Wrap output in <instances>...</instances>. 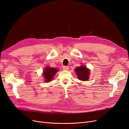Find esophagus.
<instances>
[{
  "instance_id": "34e87169",
  "label": "esophagus",
  "mask_w": 129,
  "mask_h": 129,
  "mask_svg": "<svg viewBox=\"0 0 129 129\" xmlns=\"http://www.w3.org/2000/svg\"><path fill=\"white\" fill-rule=\"evenodd\" d=\"M63 69L64 70H68L69 69V67L68 66H64L63 67Z\"/></svg>"
}]
</instances>
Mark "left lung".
<instances>
[{"mask_svg":"<svg viewBox=\"0 0 129 129\" xmlns=\"http://www.w3.org/2000/svg\"><path fill=\"white\" fill-rule=\"evenodd\" d=\"M75 71L80 80L87 81L89 78L90 70L85 66H81L75 69Z\"/></svg>","mask_w":129,"mask_h":129,"instance_id":"8db88e82","label":"left lung"}]
</instances>
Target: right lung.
Masks as SVG:
<instances>
[{"instance_id":"1","label":"right lung","mask_w":129,"mask_h":129,"mask_svg":"<svg viewBox=\"0 0 129 129\" xmlns=\"http://www.w3.org/2000/svg\"><path fill=\"white\" fill-rule=\"evenodd\" d=\"M58 70L56 68L47 67L46 68L44 71H43V76L45 78V81L46 82H49L52 80V78H54L55 74Z\"/></svg>"}]
</instances>
